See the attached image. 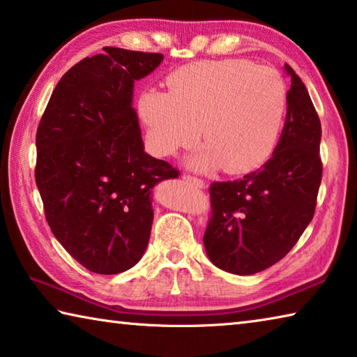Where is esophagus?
Listing matches in <instances>:
<instances>
[{
  "instance_id": "obj_1",
  "label": "esophagus",
  "mask_w": 357,
  "mask_h": 357,
  "mask_svg": "<svg viewBox=\"0 0 357 357\" xmlns=\"http://www.w3.org/2000/svg\"><path fill=\"white\" fill-rule=\"evenodd\" d=\"M183 179L185 181V183H190L195 187H198V189H203L204 187V181L200 179V178H195V176H190V174H184Z\"/></svg>"
}]
</instances>
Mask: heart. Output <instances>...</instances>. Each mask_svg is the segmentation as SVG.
Masks as SVG:
<instances>
[{"mask_svg": "<svg viewBox=\"0 0 357 357\" xmlns=\"http://www.w3.org/2000/svg\"><path fill=\"white\" fill-rule=\"evenodd\" d=\"M168 89L149 88L138 100L151 148L159 155L192 146L203 134L206 144L187 165L245 173L274 151L287 108L285 83L274 69L244 59L203 61L173 72Z\"/></svg>", "mask_w": 357, "mask_h": 357, "instance_id": "b5f03b06", "label": "heart"}]
</instances>
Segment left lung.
<instances>
[{"mask_svg": "<svg viewBox=\"0 0 357 357\" xmlns=\"http://www.w3.org/2000/svg\"><path fill=\"white\" fill-rule=\"evenodd\" d=\"M285 72L291 88L273 157L244 178L209 189L213 215L203 244L211 261L231 274L252 275L280 261L315 214L321 123L305 84L288 64Z\"/></svg>", "mask_w": 357, "mask_h": 357, "instance_id": "1", "label": "left lung"}]
</instances>
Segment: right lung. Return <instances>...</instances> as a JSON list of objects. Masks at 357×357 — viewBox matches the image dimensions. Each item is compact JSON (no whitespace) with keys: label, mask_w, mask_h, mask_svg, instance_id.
<instances>
[{"label":"right lung","mask_w":357,"mask_h":357,"mask_svg":"<svg viewBox=\"0 0 357 357\" xmlns=\"http://www.w3.org/2000/svg\"><path fill=\"white\" fill-rule=\"evenodd\" d=\"M58 82L36 135V185L52 233L96 274L140 261L153 225V189L178 178L144 151L134 84L164 55L105 47Z\"/></svg>","instance_id":"obj_1"}]
</instances>
